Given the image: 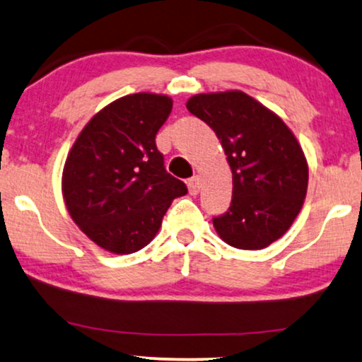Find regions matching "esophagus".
Here are the masks:
<instances>
[{
	"label": "esophagus",
	"instance_id": "esophagus-1",
	"mask_svg": "<svg viewBox=\"0 0 362 362\" xmlns=\"http://www.w3.org/2000/svg\"><path fill=\"white\" fill-rule=\"evenodd\" d=\"M188 188H189L191 194H198L199 193V189H202V177H199L198 174H196V176H193L188 181Z\"/></svg>",
	"mask_w": 362,
	"mask_h": 362
}]
</instances>
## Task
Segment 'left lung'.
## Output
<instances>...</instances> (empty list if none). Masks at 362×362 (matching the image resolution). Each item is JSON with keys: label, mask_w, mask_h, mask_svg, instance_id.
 <instances>
[{"label": "left lung", "mask_w": 362, "mask_h": 362, "mask_svg": "<svg viewBox=\"0 0 362 362\" xmlns=\"http://www.w3.org/2000/svg\"><path fill=\"white\" fill-rule=\"evenodd\" d=\"M188 110L216 132L233 174V196L213 225L225 243L262 250L287 233L307 194L309 166L297 137L242 90L198 93Z\"/></svg>", "instance_id": "obj_1"}]
</instances>
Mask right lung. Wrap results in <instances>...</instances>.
Listing matches in <instances>:
<instances>
[{
	"mask_svg": "<svg viewBox=\"0 0 362 362\" xmlns=\"http://www.w3.org/2000/svg\"><path fill=\"white\" fill-rule=\"evenodd\" d=\"M171 97L139 92L110 102L88 120L66 156L62 194L75 225L115 255L144 248L173 199L188 193L166 173L156 134Z\"/></svg>",
	"mask_w": 362,
	"mask_h": 362,
	"instance_id": "obj_1",
	"label": "right lung"
}]
</instances>
